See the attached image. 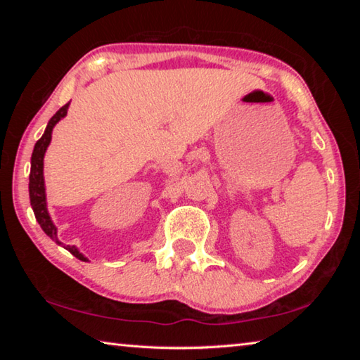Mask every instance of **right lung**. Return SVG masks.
Instances as JSON below:
<instances>
[{
  "mask_svg": "<svg viewBox=\"0 0 360 360\" xmlns=\"http://www.w3.org/2000/svg\"><path fill=\"white\" fill-rule=\"evenodd\" d=\"M68 108H70V103H66L65 106L60 108L58 111L52 115V119L49 120V124L46 127L44 133H42V136L38 139V141H36L33 154H32V169H30V184H28L30 203H32L36 221L39 222L41 229L44 230V233L49 236V238L53 240L57 245H62V246H63V243L58 240L56 224H53V221L51 219V214H49V211H47L46 184H44V155H46L49 144H51V141H52L53 127H56L66 114H68ZM63 248L66 249V251H70L79 260L89 262V259L85 257L82 252H79V249L76 246L66 245Z\"/></svg>",
  "mask_w": 360,
  "mask_h": 360,
  "instance_id": "right-lung-1",
  "label": "right lung"
}]
</instances>
